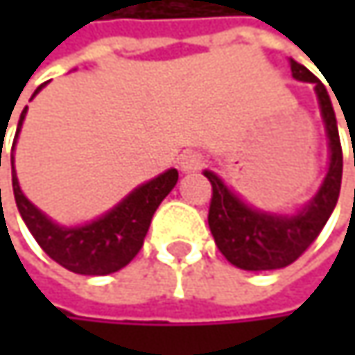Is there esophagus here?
Returning <instances> with one entry per match:
<instances>
[{
    "instance_id": "esophagus-1",
    "label": "esophagus",
    "mask_w": 355,
    "mask_h": 355,
    "mask_svg": "<svg viewBox=\"0 0 355 355\" xmlns=\"http://www.w3.org/2000/svg\"><path fill=\"white\" fill-rule=\"evenodd\" d=\"M203 164H205V156L201 152H195V150H187L178 158V166L182 173H197L203 168Z\"/></svg>"
}]
</instances>
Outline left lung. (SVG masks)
Wrapping results in <instances>:
<instances>
[{
	"label": "left lung",
	"instance_id": "left-lung-1",
	"mask_svg": "<svg viewBox=\"0 0 355 355\" xmlns=\"http://www.w3.org/2000/svg\"><path fill=\"white\" fill-rule=\"evenodd\" d=\"M290 67L296 80L315 84L320 116L329 139V171L317 195L296 214H271L245 203L216 173H203L211 182L207 224L214 241L232 265L247 271L282 269L294 263L317 241L337 205L341 189L343 154L335 110L327 88L298 61L290 59Z\"/></svg>",
	"mask_w": 355,
	"mask_h": 355
}]
</instances>
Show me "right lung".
I'll return each mask as SVG.
<instances>
[{"mask_svg":"<svg viewBox=\"0 0 355 355\" xmlns=\"http://www.w3.org/2000/svg\"><path fill=\"white\" fill-rule=\"evenodd\" d=\"M44 86V84H42ZM36 88L33 94L40 92ZM28 107L22 110L14 146H12V187L18 211L28 226L31 234L40 245V248L57 261L61 267L80 273V275H108L123 269L144 245L150 222L162 199L175 189L178 180V171L171 168L156 178L135 187L125 199H121L112 209L103 214L101 218L82 224V226H61L44 216L35 203L26 199L20 189V182L14 168V148L18 141V133L22 129L24 116ZM1 158V150H0Z\"/></svg>","mask_w":355,"mask_h":355,"instance_id":"right-lung-1","label":"right lung"}]
</instances>
